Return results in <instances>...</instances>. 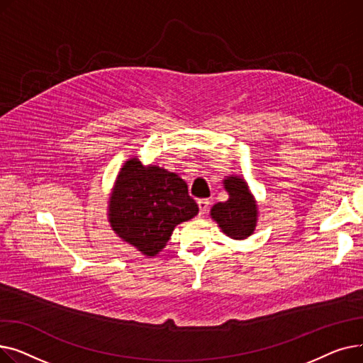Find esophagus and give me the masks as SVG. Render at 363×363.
I'll return each mask as SVG.
<instances>
[{
	"mask_svg": "<svg viewBox=\"0 0 363 363\" xmlns=\"http://www.w3.org/2000/svg\"><path fill=\"white\" fill-rule=\"evenodd\" d=\"M197 204H199V211H200L199 215L204 216L207 213V211H208V204H211V203H208V200H206V199H201V200L197 201Z\"/></svg>",
	"mask_w": 363,
	"mask_h": 363,
	"instance_id": "esophagus-1",
	"label": "esophagus"
}]
</instances>
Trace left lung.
<instances>
[{"label":"left lung","mask_w":363,"mask_h":363,"mask_svg":"<svg viewBox=\"0 0 363 363\" xmlns=\"http://www.w3.org/2000/svg\"><path fill=\"white\" fill-rule=\"evenodd\" d=\"M223 186L230 199L212 207V219L228 237L234 240L250 237L257 223V204L249 185L242 178L233 175L223 179Z\"/></svg>","instance_id":"8db88e82"}]
</instances>
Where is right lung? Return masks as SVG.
<instances>
[{
	"label": "right lung",
	"mask_w": 363,
	"mask_h": 363,
	"mask_svg": "<svg viewBox=\"0 0 363 363\" xmlns=\"http://www.w3.org/2000/svg\"><path fill=\"white\" fill-rule=\"evenodd\" d=\"M197 213L182 178L137 157L122 166L108 201L111 230L144 256L159 255L175 226Z\"/></svg>",
	"instance_id": "add662e5"
}]
</instances>
